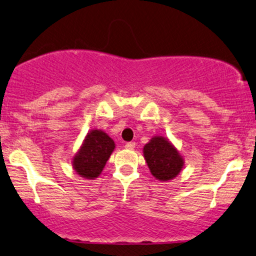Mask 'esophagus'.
<instances>
[{
	"instance_id": "obj_1",
	"label": "esophagus",
	"mask_w": 256,
	"mask_h": 256,
	"mask_svg": "<svg viewBox=\"0 0 256 256\" xmlns=\"http://www.w3.org/2000/svg\"><path fill=\"white\" fill-rule=\"evenodd\" d=\"M134 146H136L134 142H128V143L125 144V148H128V150H134Z\"/></svg>"
}]
</instances>
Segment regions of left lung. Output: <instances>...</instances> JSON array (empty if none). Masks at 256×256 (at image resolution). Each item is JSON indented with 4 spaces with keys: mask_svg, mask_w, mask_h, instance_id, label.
<instances>
[{
    "mask_svg": "<svg viewBox=\"0 0 256 256\" xmlns=\"http://www.w3.org/2000/svg\"><path fill=\"white\" fill-rule=\"evenodd\" d=\"M144 157L151 174L160 180H169L180 172L183 160L163 137H154L144 146Z\"/></svg>",
    "mask_w": 256,
    "mask_h": 256,
    "instance_id": "left-lung-1",
    "label": "left lung"
}]
</instances>
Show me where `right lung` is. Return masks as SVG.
<instances>
[{"mask_svg":"<svg viewBox=\"0 0 256 256\" xmlns=\"http://www.w3.org/2000/svg\"><path fill=\"white\" fill-rule=\"evenodd\" d=\"M113 150L114 142L105 132L93 130L87 134L85 143L74 157V169L82 177L96 178L102 174Z\"/></svg>","mask_w":256,"mask_h":256,"instance_id":"1","label":"right lung"}]
</instances>
